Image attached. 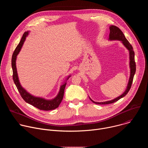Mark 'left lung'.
Wrapping results in <instances>:
<instances>
[{
    "label": "left lung",
    "instance_id": "left-lung-1",
    "mask_svg": "<svg viewBox=\"0 0 148 148\" xmlns=\"http://www.w3.org/2000/svg\"><path fill=\"white\" fill-rule=\"evenodd\" d=\"M110 33L109 35V39L110 40H120L122 41V43L123 44V45L126 47V48L129 51H130V68H131V74H130V78L129 79L128 84L127 88H126L125 91L120 96L118 97L111 100L108 101H105V102H97L92 101L91 98L90 99L91 101H92L94 103L96 104H100V105H104V104H110L114 103L117 101H118L119 99L122 98V97H125L126 94H128L129 92L130 88H131L132 84L133 82V79L134 77L136 71V63L135 61V53L133 49V47L132 45L130 43V42L128 41V40L125 37L123 32L116 26H111L110 27Z\"/></svg>",
    "mask_w": 148,
    "mask_h": 148
}]
</instances>
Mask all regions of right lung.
<instances>
[{"label": "right lung", "mask_w": 148, "mask_h": 148, "mask_svg": "<svg viewBox=\"0 0 148 148\" xmlns=\"http://www.w3.org/2000/svg\"><path fill=\"white\" fill-rule=\"evenodd\" d=\"M29 32H26L23 34L20 43L16 47L15 50L14 51L12 58V67L13 70V81L15 84V85L22 98L28 103L32 105L34 107H36L37 108L39 109L40 110H44V111H50L53 110L57 107H58L60 103L62 101V99L63 98V96H64V89L66 86V82H65L63 85H62L60 87V91L57 95V96L51 100H46L43 98H41L38 97H35L32 95H30L29 93H28L22 86H21L19 82V80L17 76V73L16 70V57L17 54H18L21 48H22L24 41L26 39V37L28 35ZM70 76H69L67 79H69V78Z\"/></svg>", "instance_id": "1"}]
</instances>
